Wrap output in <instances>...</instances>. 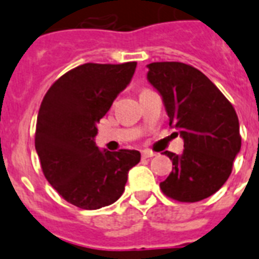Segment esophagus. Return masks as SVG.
<instances>
[{
  "mask_svg": "<svg viewBox=\"0 0 259 259\" xmlns=\"http://www.w3.org/2000/svg\"><path fill=\"white\" fill-rule=\"evenodd\" d=\"M152 157H155V152L148 151V150L142 151V158H143V159H147V158H152Z\"/></svg>",
  "mask_w": 259,
  "mask_h": 259,
  "instance_id": "1",
  "label": "esophagus"
}]
</instances>
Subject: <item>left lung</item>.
<instances>
[{
  "label": "left lung",
  "instance_id": "obj_1",
  "mask_svg": "<svg viewBox=\"0 0 259 259\" xmlns=\"http://www.w3.org/2000/svg\"><path fill=\"white\" fill-rule=\"evenodd\" d=\"M147 69V81L162 97L169 125L178 130L185 147L180 155L165 151L173 170L161 182L162 192L182 202L201 201L224 185L240 151L235 109L211 79L192 66L154 62Z\"/></svg>",
  "mask_w": 259,
  "mask_h": 259
}]
</instances>
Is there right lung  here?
<instances>
[{
    "instance_id": "1",
    "label": "right lung",
    "mask_w": 259,
    "mask_h": 259,
    "mask_svg": "<svg viewBox=\"0 0 259 259\" xmlns=\"http://www.w3.org/2000/svg\"><path fill=\"white\" fill-rule=\"evenodd\" d=\"M136 62L85 63L70 70L44 96L35 147L47 181L66 201L83 209L111 205L123 194L136 150L111 152L94 142L97 123L131 82Z\"/></svg>"
}]
</instances>
